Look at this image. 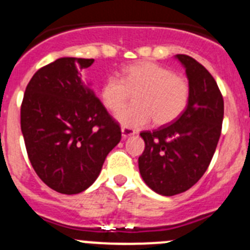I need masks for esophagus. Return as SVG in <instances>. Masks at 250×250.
I'll use <instances>...</instances> for the list:
<instances>
[{"label":"esophagus","instance_id":"esophagus-1","mask_svg":"<svg viewBox=\"0 0 250 250\" xmlns=\"http://www.w3.org/2000/svg\"><path fill=\"white\" fill-rule=\"evenodd\" d=\"M133 134H136V132H134L133 129H131V128H128V127H122V137L123 138L131 137V136H133Z\"/></svg>","mask_w":250,"mask_h":250}]
</instances>
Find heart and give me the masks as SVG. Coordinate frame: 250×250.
Here are the masks:
<instances>
[{
	"label": "heart",
	"mask_w": 250,
	"mask_h": 250,
	"mask_svg": "<svg viewBox=\"0 0 250 250\" xmlns=\"http://www.w3.org/2000/svg\"><path fill=\"white\" fill-rule=\"evenodd\" d=\"M133 94V105L117 116L123 127L138 129L153 121L165 125L176 121L188 108L191 86L188 78L173 74L153 62H138L123 68L121 78L109 75L101 89V101L118 112Z\"/></svg>",
	"instance_id": "b5f03b06"
}]
</instances>
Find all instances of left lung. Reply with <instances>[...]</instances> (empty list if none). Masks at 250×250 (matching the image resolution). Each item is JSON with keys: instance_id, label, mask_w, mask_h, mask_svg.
Returning <instances> with one entry per match:
<instances>
[{"instance_id": "1", "label": "left lung", "mask_w": 250, "mask_h": 250, "mask_svg": "<svg viewBox=\"0 0 250 250\" xmlns=\"http://www.w3.org/2000/svg\"><path fill=\"white\" fill-rule=\"evenodd\" d=\"M176 58L190 82L188 108L171 125L141 132L145 151L138 158L143 181L164 196L181 194L201 179L218 146L224 117L223 95L211 74L191 56Z\"/></svg>"}]
</instances>
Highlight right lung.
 I'll list each match as a JSON object with an SVG mask.
<instances>
[{
	"mask_svg": "<svg viewBox=\"0 0 250 250\" xmlns=\"http://www.w3.org/2000/svg\"><path fill=\"white\" fill-rule=\"evenodd\" d=\"M94 59L60 58L34 74L21 104V131L35 172L50 188L73 195L97 180L121 127L80 70Z\"/></svg>",
	"mask_w": 250,
	"mask_h": 250,
	"instance_id": "obj_1",
	"label": "right lung"
}]
</instances>
